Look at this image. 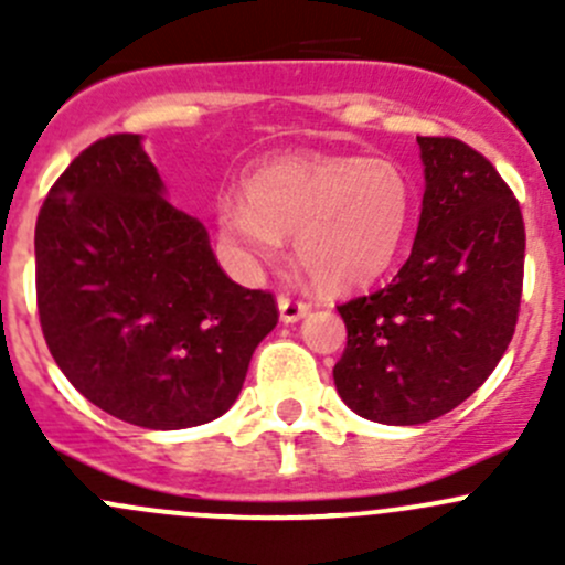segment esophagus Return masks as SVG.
Segmentation results:
<instances>
[{"label": "esophagus", "mask_w": 565, "mask_h": 565, "mask_svg": "<svg viewBox=\"0 0 565 565\" xmlns=\"http://www.w3.org/2000/svg\"><path fill=\"white\" fill-rule=\"evenodd\" d=\"M309 311H311V306L303 303V300L287 298V295H281V298H278V317H281L284 324L300 322V319L309 315Z\"/></svg>", "instance_id": "esophagus-1"}]
</instances>
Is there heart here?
<instances>
[{"instance_id":"obj_1","label":"heart","mask_w":565,"mask_h":565,"mask_svg":"<svg viewBox=\"0 0 565 565\" xmlns=\"http://www.w3.org/2000/svg\"><path fill=\"white\" fill-rule=\"evenodd\" d=\"M415 191L385 158L295 152L262 163L246 180V202H224L218 232L248 265L276 259L292 235L295 259L317 287L350 292L396 259Z\"/></svg>"}]
</instances>
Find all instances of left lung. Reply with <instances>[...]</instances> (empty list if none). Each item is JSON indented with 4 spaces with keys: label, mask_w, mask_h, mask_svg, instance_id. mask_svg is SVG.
Masks as SVG:
<instances>
[{
    "label": "left lung",
    "mask_w": 565,
    "mask_h": 565,
    "mask_svg": "<svg viewBox=\"0 0 565 565\" xmlns=\"http://www.w3.org/2000/svg\"><path fill=\"white\" fill-rule=\"evenodd\" d=\"M424 202L402 270L339 306L347 350L333 380L361 418L415 426L451 413L514 335L525 267L520 204L459 139L418 136Z\"/></svg>",
    "instance_id": "1"
}]
</instances>
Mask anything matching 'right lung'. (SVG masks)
I'll list each match as a JSON object with an SVG mask.
<instances>
[{
	"instance_id": "obj_1",
	"label": "right lung",
	"mask_w": 565,
	"mask_h": 565,
	"mask_svg": "<svg viewBox=\"0 0 565 565\" xmlns=\"http://www.w3.org/2000/svg\"><path fill=\"white\" fill-rule=\"evenodd\" d=\"M141 141H95L49 191L35 226L38 311L84 398L172 431L235 404L278 311L270 292L221 270L207 230L169 202Z\"/></svg>"
}]
</instances>
